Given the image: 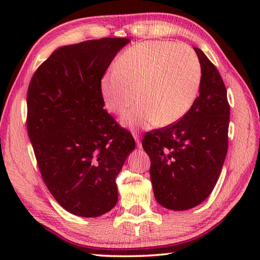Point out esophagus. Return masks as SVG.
I'll return each mask as SVG.
<instances>
[{
    "label": "esophagus",
    "mask_w": 260,
    "mask_h": 260,
    "mask_svg": "<svg viewBox=\"0 0 260 260\" xmlns=\"http://www.w3.org/2000/svg\"><path fill=\"white\" fill-rule=\"evenodd\" d=\"M133 136H134V139H135L136 144H138V147H139V148L142 147V146H141V138H140V134L138 133V132H133Z\"/></svg>",
    "instance_id": "obj_1"
}]
</instances>
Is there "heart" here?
Listing matches in <instances>:
<instances>
[{"label":"heart","instance_id":"obj_1","mask_svg":"<svg viewBox=\"0 0 260 260\" xmlns=\"http://www.w3.org/2000/svg\"><path fill=\"white\" fill-rule=\"evenodd\" d=\"M202 67L197 55L184 45L144 41L118 56L113 71L101 79L105 108L121 113L128 126H169L186 116L199 94Z\"/></svg>","mask_w":260,"mask_h":260}]
</instances>
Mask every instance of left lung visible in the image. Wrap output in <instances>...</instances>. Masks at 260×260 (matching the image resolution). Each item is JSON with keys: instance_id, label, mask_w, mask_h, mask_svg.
I'll list each match as a JSON object with an SVG mask.
<instances>
[{"instance_id": "obj_1", "label": "left lung", "mask_w": 260, "mask_h": 260, "mask_svg": "<svg viewBox=\"0 0 260 260\" xmlns=\"http://www.w3.org/2000/svg\"><path fill=\"white\" fill-rule=\"evenodd\" d=\"M202 67L200 95L186 116L144 134L156 201L166 209L195 208L212 192L228 149L230 103L222 78L193 47Z\"/></svg>"}]
</instances>
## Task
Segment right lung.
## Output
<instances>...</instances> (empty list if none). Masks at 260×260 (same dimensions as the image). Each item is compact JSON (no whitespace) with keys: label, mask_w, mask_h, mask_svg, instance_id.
<instances>
[{"label":"right lung","mask_w":260,"mask_h":260,"mask_svg":"<svg viewBox=\"0 0 260 260\" xmlns=\"http://www.w3.org/2000/svg\"><path fill=\"white\" fill-rule=\"evenodd\" d=\"M129 42L103 38L60 47L34 72L27 133L47 188L80 217H99L118 201L116 178L135 141L104 110L100 82Z\"/></svg>","instance_id":"obj_1"}]
</instances>
